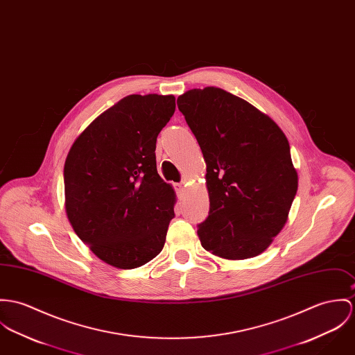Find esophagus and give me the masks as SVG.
I'll return each instance as SVG.
<instances>
[{
  "label": "esophagus",
  "instance_id": "34e87169",
  "mask_svg": "<svg viewBox=\"0 0 355 355\" xmlns=\"http://www.w3.org/2000/svg\"><path fill=\"white\" fill-rule=\"evenodd\" d=\"M175 189H176L178 193H183V189H184V183H178V184H175Z\"/></svg>",
  "mask_w": 355,
  "mask_h": 355
}]
</instances>
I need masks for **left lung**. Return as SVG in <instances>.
Wrapping results in <instances>:
<instances>
[{"mask_svg": "<svg viewBox=\"0 0 355 355\" xmlns=\"http://www.w3.org/2000/svg\"><path fill=\"white\" fill-rule=\"evenodd\" d=\"M178 107L206 162L210 210L198 226L202 247L227 260L258 257L286 224L298 187L286 135L221 88L190 89Z\"/></svg>", "mask_w": 355, "mask_h": 355, "instance_id": "8db88e82", "label": "left lung"}]
</instances>
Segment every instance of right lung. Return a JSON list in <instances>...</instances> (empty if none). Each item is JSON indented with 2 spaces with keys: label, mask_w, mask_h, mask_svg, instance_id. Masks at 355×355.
<instances>
[{
  "label": "right lung",
  "mask_w": 355,
  "mask_h": 355,
  "mask_svg": "<svg viewBox=\"0 0 355 355\" xmlns=\"http://www.w3.org/2000/svg\"><path fill=\"white\" fill-rule=\"evenodd\" d=\"M173 95H130L73 142L64 168V209L76 234L104 263L130 270L162 252L176 193L157 173L156 141Z\"/></svg>",
  "instance_id": "1"
}]
</instances>
